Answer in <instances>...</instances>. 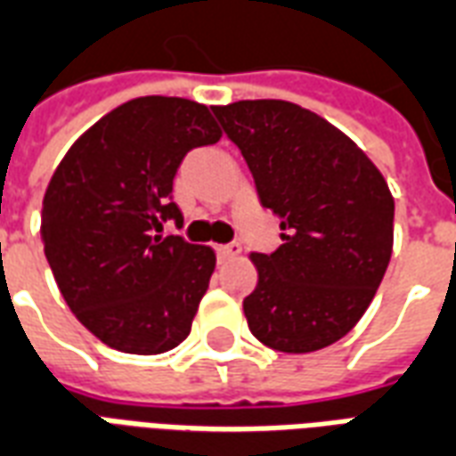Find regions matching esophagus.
Listing matches in <instances>:
<instances>
[{"mask_svg":"<svg viewBox=\"0 0 456 456\" xmlns=\"http://www.w3.org/2000/svg\"><path fill=\"white\" fill-rule=\"evenodd\" d=\"M239 254H241V247H239L237 241H234V244H222V247H217L219 261H229V258H237Z\"/></svg>","mask_w":456,"mask_h":456,"instance_id":"1","label":"esophagus"}]
</instances>
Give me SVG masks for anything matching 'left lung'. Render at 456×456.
Instances as JSON below:
<instances>
[{
    "instance_id": "obj_1",
    "label": "left lung",
    "mask_w": 456,
    "mask_h": 456,
    "mask_svg": "<svg viewBox=\"0 0 456 456\" xmlns=\"http://www.w3.org/2000/svg\"><path fill=\"white\" fill-rule=\"evenodd\" d=\"M212 112L283 232L273 254H251L248 330L278 352L325 349L362 320L388 268V183L346 134L300 104L241 100Z\"/></svg>"
}]
</instances>
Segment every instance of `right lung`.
I'll return each instance as SVG.
<instances>
[{
  "instance_id": "obj_1",
  "label": "right lung",
  "mask_w": 456,
  "mask_h": 456,
  "mask_svg": "<svg viewBox=\"0 0 456 456\" xmlns=\"http://www.w3.org/2000/svg\"><path fill=\"white\" fill-rule=\"evenodd\" d=\"M222 139L205 104L136 97L104 114L68 149L48 183L41 239L65 303L100 342L163 354L190 335L215 251L183 237L170 200L180 160Z\"/></svg>"
}]
</instances>
